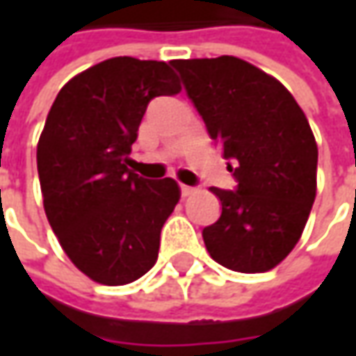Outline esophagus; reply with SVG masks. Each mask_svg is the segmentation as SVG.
<instances>
[{
  "instance_id": "esophagus-1",
  "label": "esophagus",
  "mask_w": 356,
  "mask_h": 356,
  "mask_svg": "<svg viewBox=\"0 0 356 356\" xmlns=\"http://www.w3.org/2000/svg\"><path fill=\"white\" fill-rule=\"evenodd\" d=\"M180 192H182V196H192V194L196 192V188H192V186H186V184H180Z\"/></svg>"
}]
</instances>
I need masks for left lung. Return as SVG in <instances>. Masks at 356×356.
<instances>
[{"instance_id":"left-lung-1","label":"left lung","mask_w":356,"mask_h":356,"mask_svg":"<svg viewBox=\"0 0 356 356\" xmlns=\"http://www.w3.org/2000/svg\"><path fill=\"white\" fill-rule=\"evenodd\" d=\"M170 65L238 182L212 188L222 216L202 232L206 250L227 269L269 271L299 241L315 202L317 144L307 117L277 79L243 59Z\"/></svg>"}]
</instances>
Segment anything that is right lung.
<instances>
[{"mask_svg": "<svg viewBox=\"0 0 356 356\" xmlns=\"http://www.w3.org/2000/svg\"><path fill=\"white\" fill-rule=\"evenodd\" d=\"M180 89L168 63L115 57L73 76L49 111L37 144L43 208L69 259L97 283L127 285L156 264L180 188L129 170V154L148 103Z\"/></svg>", "mask_w": 356, "mask_h": 356, "instance_id": "add662e5", "label": "right lung"}]
</instances>
